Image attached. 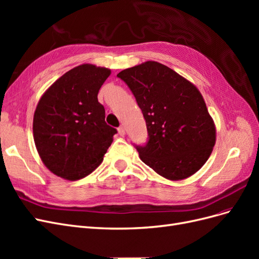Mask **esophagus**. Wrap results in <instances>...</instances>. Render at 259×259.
I'll use <instances>...</instances> for the list:
<instances>
[{
	"label": "esophagus",
	"instance_id": "obj_1",
	"mask_svg": "<svg viewBox=\"0 0 259 259\" xmlns=\"http://www.w3.org/2000/svg\"><path fill=\"white\" fill-rule=\"evenodd\" d=\"M117 132H119V134L121 136H124L125 135V128L123 126H120L119 128H117Z\"/></svg>",
	"mask_w": 259,
	"mask_h": 259
}]
</instances>
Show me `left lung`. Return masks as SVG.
<instances>
[{
    "label": "left lung",
    "mask_w": 259,
    "mask_h": 259,
    "mask_svg": "<svg viewBox=\"0 0 259 259\" xmlns=\"http://www.w3.org/2000/svg\"><path fill=\"white\" fill-rule=\"evenodd\" d=\"M117 76L134 94L146 120L148 143L135 146L140 160L169 180L197 173L213 151L216 128L195 85L156 61Z\"/></svg>",
    "instance_id": "8db88e82"
}]
</instances>
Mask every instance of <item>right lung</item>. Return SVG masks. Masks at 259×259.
<instances>
[{"label": "right lung", "mask_w": 259, "mask_h": 259, "mask_svg": "<svg viewBox=\"0 0 259 259\" xmlns=\"http://www.w3.org/2000/svg\"><path fill=\"white\" fill-rule=\"evenodd\" d=\"M110 69L84 64L54 82L38 100L33 138L38 155L52 173L77 180L97 168L116 130L105 121L98 92Z\"/></svg>", "instance_id": "obj_1"}]
</instances>
